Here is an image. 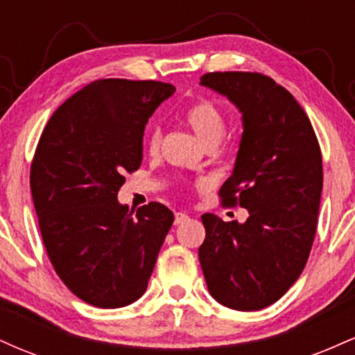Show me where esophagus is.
<instances>
[{"label":"esophagus","mask_w":355,"mask_h":355,"mask_svg":"<svg viewBox=\"0 0 355 355\" xmlns=\"http://www.w3.org/2000/svg\"><path fill=\"white\" fill-rule=\"evenodd\" d=\"M187 218H189V215L185 211H175V225H180Z\"/></svg>","instance_id":"34e87169"}]
</instances>
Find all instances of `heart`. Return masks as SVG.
Returning <instances> with one entry per match:
<instances>
[{
	"instance_id": "1",
	"label": "heart",
	"mask_w": 355,
	"mask_h": 355,
	"mask_svg": "<svg viewBox=\"0 0 355 355\" xmlns=\"http://www.w3.org/2000/svg\"><path fill=\"white\" fill-rule=\"evenodd\" d=\"M183 120L200 140L209 145H217L225 133V116L214 101L202 98L193 101L183 112ZM162 145V128L152 125L146 132V148L150 153H157Z\"/></svg>"
}]
</instances>
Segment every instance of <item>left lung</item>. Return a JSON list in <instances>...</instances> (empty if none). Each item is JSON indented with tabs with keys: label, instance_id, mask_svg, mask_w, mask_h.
Instances as JSON below:
<instances>
[{
	"label": "left lung",
	"instance_id": "left-lung-1",
	"mask_svg": "<svg viewBox=\"0 0 355 355\" xmlns=\"http://www.w3.org/2000/svg\"><path fill=\"white\" fill-rule=\"evenodd\" d=\"M242 113L234 173L218 195L248 210L245 223L203 214L198 259L210 295L234 311L277 302L302 274L322 193L319 140L304 108L270 76L214 71L200 78Z\"/></svg>",
	"mask_w": 355,
	"mask_h": 355
}]
</instances>
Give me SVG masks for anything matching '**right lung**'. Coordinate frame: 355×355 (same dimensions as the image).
<instances>
[{"mask_svg":"<svg viewBox=\"0 0 355 355\" xmlns=\"http://www.w3.org/2000/svg\"><path fill=\"white\" fill-rule=\"evenodd\" d=\"M175 93L153 80L88 83L53 113L33 157L30 187L50 262L78 299L101 309L146 291L173 223L158 202L137 215L116 200L144 158L148 118Z\"/></svg>","mask_w":355,"mask_h":355,"instance_id":"add662e5","label":"right lung"}]
</instances>
